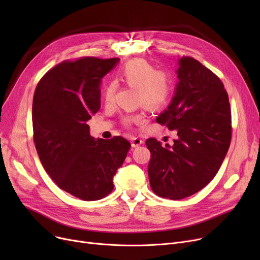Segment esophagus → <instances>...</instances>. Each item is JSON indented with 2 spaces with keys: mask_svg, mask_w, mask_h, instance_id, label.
Listing matches in <instances>:
<instances>
[{
  "mask_svg": "<svg viewBox=\"0 0 260 260\" xmlns=\"http://www.w3.org/2000/svg\"><path fill=\"white\" fill-rule=\"evenodd\" d=\"M142 143H143V140L141 138H138V137L132 138V146L133 147H138Z\"/></svg>",
  "mask_w": 260,
  "mask_h": 260,
  "instance_id": "34e87169",
  "label": "esophagus"
}]
</instances>
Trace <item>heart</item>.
<instances>
[{"mask_svg": "<svg viewBox=\"0 0 260 260\" xmlns=\"http://www.w3.org/2000/svg\"><path fill=\"white\" fill-rule=\"evenodd\" d=\"M122 81L131 87L138 88V104L156 111L165 106L172 92L170 76L165 71H157L156 67L143 59L127 62L120 72ZM118 84L112 81L104 88V101L107 104L114 102ZM142 115H126L122 118V124L129 126L133 122H143Z\"/></svg>", "mask_w": 260, "mask_h": 260, "instance_id": "obj_1", "label": "heart"}]
</instances>
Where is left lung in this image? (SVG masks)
I'll use <instances>...</instances> for the list:
<instances>
[{
    "label": "left lung",
    "instance_id": "1",
    "mask_svg": "<svg viewBox=\"0 0 260 260\" xmlns=\"http://www.w3.org/2000/svg\"><path fill=\"white\" fill-rule=\"evenodd\" d=\"M179 82L167 111L157 123L177 131L178 139L163 147L154 138L148 178L153 192L172 200L183 199L208 185L219 171L232 139L229 95L212 71L192 57H182Z\"/></svg>",
    "mask_w": 260,
    "mask_h": 260
}]
</instances>
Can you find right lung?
Listing matches in <instances>:
<instances>
[{
    "instance_id": "1",
    "label": "right lung",
    "mask_w": 260,
    "mask_h": 260,
    "mask_svg": "<svg viewBox=\"0 0 260 260\" xmlns=\"http://www.w3.org/2000/svg\"><path fill=\"white\" fill-rule=\"evenodd\" d=\"M118 61H63L41 78L34 94V142L41 163L61 189L85 201L112 193L113 177L131 148L121 136L94 140L86 124L100 108L101 79Z\"/></svg>"
}]
</instances>
